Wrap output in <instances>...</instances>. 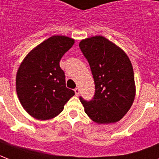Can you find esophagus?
Instances as JSON below:
<instances>
[{"mask_svg": "<svg viewBox=\"0 0 159 159\" xmlns=\"http://www.w3.org/2000/svg\"><path fill=\"white\" fill-rule=\"evenodd\" d=\"M74 92H75V94H76V96H78L80 93L79 87H76V88L74 89Z\"/></svg>", "mask_w": 159, "mask_h": 159, "instance_id": "34e87169", "label": "esophagus"}]
</instances>
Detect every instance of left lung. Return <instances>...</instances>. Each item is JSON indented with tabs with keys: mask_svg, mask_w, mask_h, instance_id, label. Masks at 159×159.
I'll use <instances>...</instances> for the list:
<instances>
[{
	"mask_svg": "<svg viewBox=\"0 0 159 159\" xmlns=\"http://www.w3.org/2000/svg\"><path fill=\"white\" fill-rule=\"evenodd\" d=\"M79 47L89 62L96 88L92 101L80 97L85 112L97 124L120 120L135 97L130 60L123 49L103 36L82 39Z\"/></svg>",
	"mask_w": 159,
	"mask_h": 159,
	"instance_id": "left-lung-1",
	"label": "left lung"
}]
</instances>
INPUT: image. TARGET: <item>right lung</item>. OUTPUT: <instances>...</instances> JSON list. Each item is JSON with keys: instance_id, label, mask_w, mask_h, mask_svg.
Here are the masks:
<instances>
[{"instance_id": "right-lung-1", "label": "right lung", "mask_w": 159, "mask_h": 159, "mask_svg": "<svg viewBox=\"0 0 159 159\" xmlns=\"http://www.w3.org/2000/svg\"><path fill=\"white\" fill-rule=\"evenodd\" d=\"M74 43L67 36H52L34 48L20 65L16 92L21 106L34 118H54L74 96L75 92L66 87L64 72L59 65Z\"/></svg>"}]
</instances>
